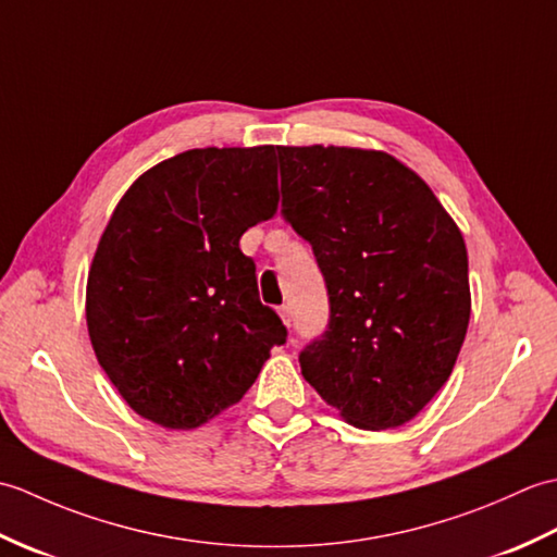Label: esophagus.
I'll use <instances>...</instances> for the list:
<instances>
[{
  "mask_svg": "<svg viewBox=\"0 0 557 557\" xmlns=\"http://www.w3.org/2000/svg\"><path fill=\"white\" fill-rule=\"evenodd\" d=\"M277 313H280V318H282V323H285V325L289 327V325H292V313H289V306H280Z\"/></svg>",
  "mask_w": 557,
  "mask_h": 557,
  "instance_id": "34e87169",
  "label": "esophagus"
}]
</instances>
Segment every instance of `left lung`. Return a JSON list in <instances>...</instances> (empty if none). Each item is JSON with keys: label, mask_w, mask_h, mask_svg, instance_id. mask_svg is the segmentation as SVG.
<instances>
[{"label": "left lung", "mask_w": 557, "mask_h": 557, "mask_svg": "<svg viewBox=\"0 0 557 557\" xmlns=\"http://www.w3.org/2000/svg\"><path fill=\"white\" fill-rule=\"evenodd\" d=\"M282 218L311 244L330 299L301 373L357 429L411 421L467 335V246L417 172L381 150L277 146Z\"/></svg>", "instance_id": "1"}]
</instances>
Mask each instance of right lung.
I'll list each match as a JSON object with an SVG mask.
<instances>
[{"instance_id": "right-lung-1", "label": "right lung", "mask_w": 557, "mask_h": 557, "mask_svg": "<svg viewBox=\"0 0 557 557\" xmlns=\"http://www.w3.org/2000/svg\"><path fill=\"white\" fill-rule=\"evenodd\" d=\"M275 146L194 148L140 174L88 272L96 357L140 417L188 431L236 405L287 342L242 234L277 210Z\"/></svg>"}]
</instances>
